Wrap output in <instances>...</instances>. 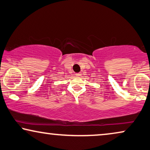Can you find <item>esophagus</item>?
I'll use <instances>...</instances> for the list:
<instances>
[{
  "instance_id": "1",
  "label": "esophagus",
  "mask_w": 150,
  "mask_h": 150,
  "mask_svg": "<svg viewBox=\"0 0 150 150\" xmlns=\"http://www.w3.org/2000/svg\"><path fill=\"white\" fill-rule=\"evenodd\" d=\"M76 76H81V73H76Z\"/></svg>"
}]
</instances>
